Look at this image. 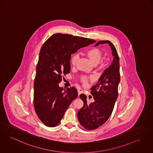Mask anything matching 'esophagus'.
Segmentation results:
<instances>
[{"mask_svg":"<svg viewBox=\"0 0 153 153\" xmlns=\"http://www.w3.org/2000/svg\"><path fill=\"white\" fill-rule=\"evenodd\" d=\"M78 95H79L80 94H82V88H79V89H78Z\"/></svg>","mask_w":153,"mask_h":153,"instance_id":"esophagus-1","label":"esophagus"}]
</instances>
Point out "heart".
I'll use <instances>...</instances> for the list:
<instances>
[{"label":"heart","instance_id":"heart-1","mask_svg":"<svg viewBox=\"0 0 153 153\" xmlns=\"http://www.w3.org/2000/svg\"><path fill=\"white\" fill-rule=\"evenodd\" d=\"M84 54L85 56L88 57L90 60L94 64L97 65L99 63L102 58V53L100 49L97 48H92L88 50H87ZM78 56L77 55H74L71 56V64L72 66H75L76 65L77 60H78ZM89 79L85 76H82L81 77V81L84 84H87L88 82Z\"/></svg>","mask_w":153,"mask_h":153}]
</instances>
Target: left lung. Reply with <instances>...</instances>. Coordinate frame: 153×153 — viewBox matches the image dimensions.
Wrapping results in <instances>:
<instances>
[{"instance_id": "left-lung-1", "label": "left lung", "mask_w": 153, "mask_h": 153, "mask_svg": "<svg viewBox=\"0 0 153 153\" xmlns=\"http://www.w3.org/2000/svg\"><path fill=\"white\" fill-rule=\"evenodd\" d=\"M108 44L112 50L113 60L105 69L98 82L91 88L93 102L87 103V96L80 94L84 105L79 111L77 117L85 129L94 130L102 126L111 116L118 96V85L120 82L119 58L117 49L109 41H100L95 46Z\"/></svg>"}]
</instances>
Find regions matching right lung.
<instances>
[{"label": "right lung", "instance_id": "add662e5", "mask_svg": "<svg viewBox=\"0 0 153 153\" xmlns=\"http://www.w3.org/2000/svg\"><path fill=\"white\" fill-rule=\"evenodd\" d=\"M96 41L81 36L55 34L43 44L39 52L34 84V106L47 126L58 125L71 102L77 97V89L60 87L62 75L70 73L71 54Z\"/></svg>", "mask_w": 153, "mask_h": 153}]
</instances>
